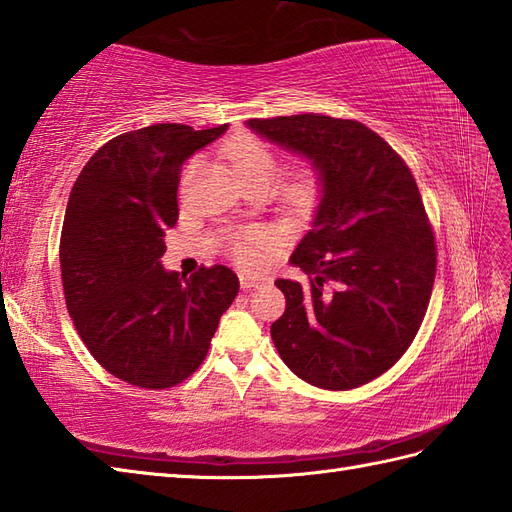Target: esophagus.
Masks as SVG:
<instances>
[{"label":"esophagus","mask_w":512,"mask_h":512,"mask_svg":"<svg viewBox=\"0 0 512 512\" xmlns=\"http://www.w3.org/2000/svg\"><path fill=\"white\" fill-rule=\"evenodd\" d=\"M264 284V277H257V275H248V273H239V286H242L244 290H250V288H259Z\"/></svg>","instance_id":"34e87169"}]
</instances>
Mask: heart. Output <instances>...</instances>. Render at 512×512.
Wrapping results in <instances>:
<instances>
[{"label": "heart", "instance_id": "b5f03b06", "mask_svg": "<svg viewBox=\"0 0 512 512\" xmlns=\"http://www.w3.org/2000/svg\"><path fill=\"white\" fill-rule=\"evenodd\" d=\"M226 154L231 158L237 176L246 180H268L273 182L279 173V158L264 140L250 134H242L228 140ZM319 198V178L314 171H301L290 180L284 189V200L292 211L306 213ZM268 233L246 231L233 239V253L242 264H250L257 259V248L268 246Z\"/></svg>", "mask_w": 512, "mask_h": 512}]
</instances>
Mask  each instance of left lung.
Instances as JSON below:
<instances>
[{"label":"left lung","mask_w":512,"mask_h":512,"mask_svg":"<svg viewBox=\"0 0 512 512\" xmlns=\"http://www.w3.org/2000/svg\"><path fill=\"white\" fill-rule=\"evenodd\" d=\"M255 134L312 162L321 200L277 279L286 312L270 336L306 383L345 391L385 374L416 339L436 279V237L418 184L394 149L358 121L321 114L250 118Z\"/></svg>","instance_id":"left-lung-1"}]
</instances>
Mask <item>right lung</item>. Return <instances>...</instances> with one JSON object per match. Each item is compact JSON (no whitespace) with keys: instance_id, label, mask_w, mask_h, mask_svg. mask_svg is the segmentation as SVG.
<instances>
[{"instance_id":"1","label":"right lung","mask_w":512,"mask_h":512,"mask_svg":"<svg viewBox=\"0 0 512 512\" xmlns=\"http://www.w3.org/2000/svg\"><path fill=\"white\" fill-rule=\"evenodd\" d=\"M158 123L112 138L76 178L61 228L65 306L81 341L129 385L167 389L204 361L237 297L231 268L165 270L184 160L226 132Z\"/></svg>"}]
</instances>
